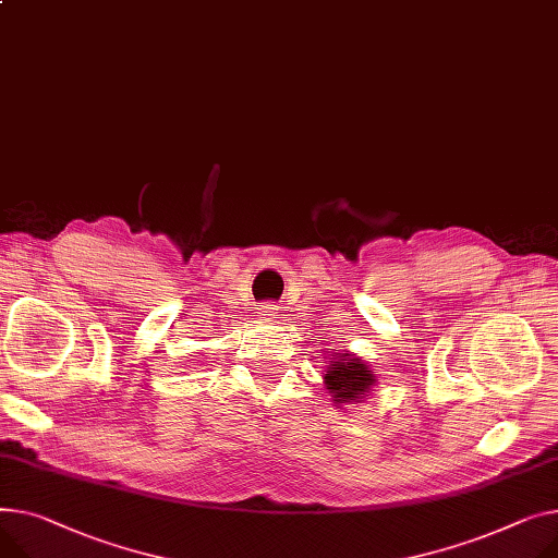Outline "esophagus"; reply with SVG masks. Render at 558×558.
<instances>
[{
	"label": "esophagus",
	"instance_id": "34e87169",
	"mask_svg": "<svg viewBox=\"0 0 558 558\" xmlns=\"http://www.w3.org/2000/svg\"><path fill=\"white\" fill-rule=\"evenodd\" d=\"M259 316H263V320H274V318H278V305L265 303L263 307H259Z\"/></svg>",
	"mask_w": 558,
	"mask_h": 558
}]
</instances>
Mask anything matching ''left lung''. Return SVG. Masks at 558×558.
I'll use <instances>...</instances> for the list:
<instances>
[{
	"instance_id": "1",
	"label": "left lung",
	"mask_w": 558,
	"mask_h": 558,
	"mask_svg": "<svg viewBox=\"0 0 558 558\" xmlns=\"http://www.w3.org/2000/svg\"><path fill=\"white\" fill-rule=\"evenodd\" d=\"M323 379H325V388L333 397V403H352V401L359 403L369 392V388L377 384L373 369L365 365L363 359L350 352H343L331 359Z\"/></svg>"
}]
</instances>
